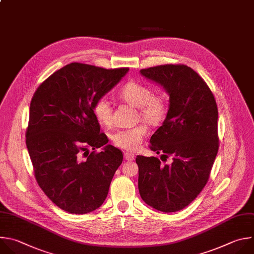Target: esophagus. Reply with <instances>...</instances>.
Wrapping results in <instances>:
<instances>
[{
	"label": "esophagus",
	"instance_id": "1",
	"mask_svg": "<svg viewBox=\"0 0 254 254\" xmlns=\"http://www.w3.org/2000/svg\"><path fill=\"white\" fill-rule=\"evenodd\" d=\"M124 157L128 161H132L135 159V155L133 153H130V152H126V153H124Z\"/></svg>",
	"mask_w": 254,
	"mask_h": 254
}]
</instances>
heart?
Instances as JSON below:
<instances>
[{"mask_svg": "<svg viewBox=\"0 0 254 254\" xmlns=\"http://www.w3.org/2000/svg\"><path fill=\"white\" fill-rule=\"evenodd\" d=\"M117 95L124 102L137 107L140 117L150 125H158L166 116V96L162 93L152 94L151 89L143 83L129 81L119 89ZM93 113L100 123L105 125L110 124L112 107L109 100L105 97L97 99L93 104ZM147 133V126L145 124H139L132 128L117 131L112 139L118 147L128 151H136L140 148Z\"/></svg>", "mask_w": 254, "mask_h": 254, "instance_id": "obj_1", "label": "heart"}]
</instances>
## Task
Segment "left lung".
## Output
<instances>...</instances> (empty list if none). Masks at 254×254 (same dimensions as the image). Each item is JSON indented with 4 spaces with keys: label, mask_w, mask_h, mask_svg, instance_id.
<instances>
[{
    "label": "left lung",
    "mask_w": 254,
    "mask_h": 254,
    "mask_svg": "<svg viewBox=\"0 0 254 254\" xmlns=\"http://www.w3.org/2000/svg\"><path fill=\"white\" fill-rule=\"evenodd\" d=\"M169 95L166 118L151 136L150 149L162 157L138 155V188L143 201L162 212L185 208L206 185L218 152V110L214 96L186 65H160L140 70ZM163 161V159H162Z\"/></svg>",
    "instance_id": "left-lung-1"
}]
</instances>
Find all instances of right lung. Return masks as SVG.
Wrapping results in <instances>:
<instances>
[{"label":"right lung","mask_w":254,"mask_h":254,"mask_svg":"<svg viewBox=\"0 0 254 254\" xmlns=\"http://www.w3.org/2000/svg\"><path fill=\"white\" fill-rule=\"evenodd\" d=\"M128 71L71 63L47 78L32 98L26 144L35 177L49 199L69 213L102 205L123 161L121 150L100 132L93 104ZM104 144L88 154V146Z\"/></svg>","instance_id":"add662e5"}]
</instances>
